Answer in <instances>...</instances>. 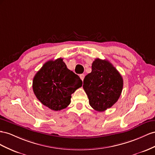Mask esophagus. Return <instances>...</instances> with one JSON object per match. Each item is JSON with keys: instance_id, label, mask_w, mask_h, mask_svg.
I'll list each match as a JSON object with an SVG mask.
<instances>
[{"instance_id": "obj_1", "label": "esophagus", "mask_w": 155, "mask_h": 155, "mask_svg": "<svg viewBox=\"0 0 155 155\" xmlns=\"http://www.w3.org/2000/svg\"><path fill=\"white\" fill-rule=\"evenodd\" d=\"M84 77H85V74H80V78L81 80L83 81H84Z\"/></svg>"}]
</instances>
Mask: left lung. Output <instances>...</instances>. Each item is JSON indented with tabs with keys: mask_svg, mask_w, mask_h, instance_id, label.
Instances as JSON below:
<instances>
[{
	"mask_svg": "<svg viewBox=\"0 0 155 155\" xmlns=\"http://www.w3.org/2000/svg\"><path fill=\"white\" fill-rule=\"evenodd\" d=\"M91 72L84 79L83 88L91 107L98 112L112 107L119 99L123 86L121 75L108 60L97 58Z\"/></svg>",
	"mask_w": 155,
	"mask_h": 155,
	"instance_id": "8db88e82",
	"label": "left lung"
}]
</instances>
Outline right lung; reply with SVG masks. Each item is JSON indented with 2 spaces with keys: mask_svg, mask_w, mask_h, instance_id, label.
<instances>
[{
  "mask_svg": "<svg viewBox=\"0 0 155 155\" xmlns=\"http://www.w3.org/2000/svg\"><path fill=\"white\" fill-rule=\"evenodd\" d=\"M82 81L67 68L62 58L49 60L35 74L32 88L40 102L54 111L65 108L71 94L81 87Z\"/></svg>",
  "mask_w": 155,
  "mask_h": 155,
  "instance_id": "add662e5",
  "label": "right lung"
}]
</instances>
